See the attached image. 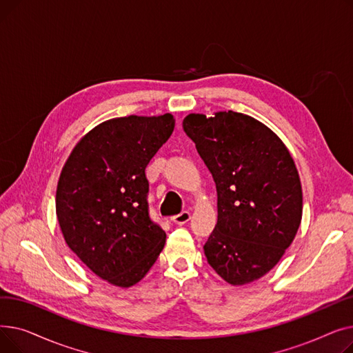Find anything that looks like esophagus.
I'll use <instances>...</instances> for the list:
<instances>
[{
  "mask_svg": "<svg viewBox=\"0 0 353 353\" xmlns=\"http://www.w3.org/2000/svg\"><path fill=\"white\" fill-rule=\"evenodd\" d=\"M190 217H192V214H190L189 210H183L181 213L173 216L172 220L174 221L176 225H184V223H188V221L190 220Z\"/></svg>",
  "mask_w": 353,
  "mask_h": 353,
  "instance_id": "34e87169",
  "label": "esophagus"
}]
</instances>
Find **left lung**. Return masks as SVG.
<instances>
[{
    "label": "left lung",
    "instance_id": "obj_1",
    "mask_svg": "<svg viewBox=\"0 0 353 353\" xmlns=\"http://www.w3.org/2000/svg\"><path fill=\"white\" fill-rule=\"evenodd\" d=\"M183 130L217 189V225L203 246L208 262L233 286L257 281L281 261L301 225L294 161L269 127L230 110L189 114Z\"/></svg>",
    "mask_w": 353,
    "mask_h": 353
}]
</instances>
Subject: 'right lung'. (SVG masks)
<instances>
[{"label": "right lung", "mask_w": 353, "mask_h": 353, "mask_svg": "<svg viewBox=\"0 0 353 353\" xmlns=\"http://www.w3.org/2000/svg\"><path fill=\"white\" fill-rule=\"evenodd\" d=\"M173 130L169 113L107 120L63 167L55 212L65 243L111 285H136L164 248L165 233L148 213L145 167Z\"/></svg>", "instance_id": "obj_1"}]
</instances>
